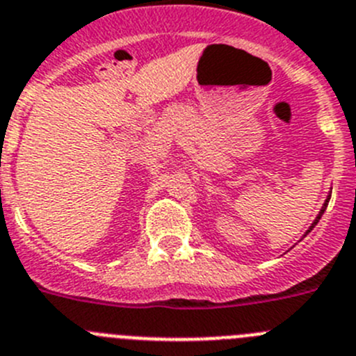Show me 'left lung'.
Here are the masks:
<instances>
[{
	"label": "left lung",
	"instance_id": "obj_1",
	"mask_svg": "<svg viewBox=\"0 0 356 356\" xmlns=\"http://www.w3.org/2000/svg\"><path fill=\"white\" fill-rule=\"evenodd\" d=\"M328 201H330V195H328V197H327V201H325V204H323V208H321V210H319L318 217H316V220H314V222H312V224H311V227H309V229H307V233H305V234H304V236H307V234H309V233H311V231H312V227H314V226H316V224H318V222H319V218H321V215H323V213H325V210H327V204H328Z\"/></svg>",
	"mask_w": 356,
	"mask_h": 356
}]
</instances>
